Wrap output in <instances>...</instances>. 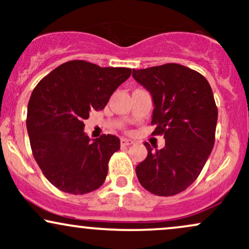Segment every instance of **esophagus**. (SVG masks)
<instances>
[{"mask_svg": "<svg viewBox=\"0 0 249 249\" xmlns=\"http://www.w3.org/2000/svg\"><path fill=\"white\" fill-rule=\"evenodd\" d=\"M133 144V141H131V139H126V138H122L121 141V145L123 147H126V146H130V145Z\"/></svg>", "mask_w": 249, "mask_h": 249, "instance_id": "obj_1", "label": "esophagus"}]
</instances>
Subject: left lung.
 <instances>
[{"instance_id":"left-lung-1","label":"left lung","mask_w":249,"mask_h":249,"mask_svg":"<svg viewBox=\"0 0 249 249\" xmlns=\"http://www.w3.org/2000/svg\"><path fill=\"white\" fill-rule=\"evenodd\" d=\"M152 96V134H164L158 150L144 142L147 157L136 167L139 182L160 196H176L192 185L206 164L215 139L218 108L210 83L184 65L168 63L132 71Z\"/></svg>"}]
</instances>
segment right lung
I'll list each match as a JSON object with an SVG mask.
<instances>
[{
  "label": "right lung",
  "instance_id": "add662e5",
  "mask_svg": "<svg viewBox=\"0 0 249 249\" xmlns=\"http://www.w3.org/2000/svg\"><path fill=\"white\" fill-rule=\"evenodd\" d=\"M131 71L70 61L34 89L27 115L30 146L44 177L58 190L85 194L105 181L108 160L121 141L112 134L91 141L84 132V119L107 107Z\"/></svg>",
  "mask_w": 249,
  "mask_h": 249
}]
</instances>
